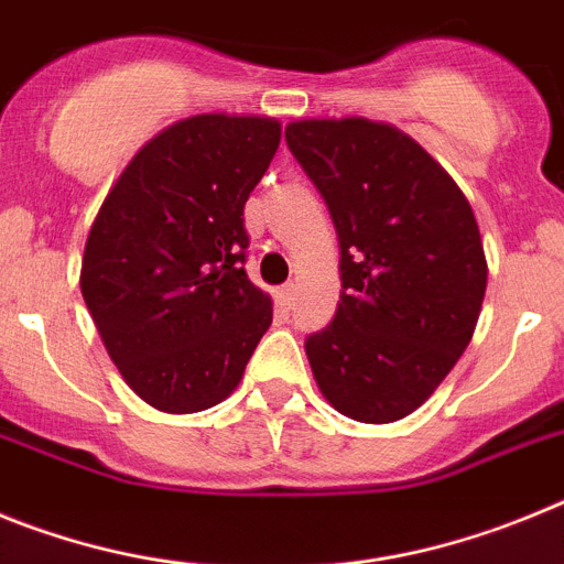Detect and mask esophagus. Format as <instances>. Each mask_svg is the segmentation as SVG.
Returning a JSON list of instances; mask_svg holds the SVG:
<instances>
[{"label":"esophagus","instance_id":"esophagus-1","mask_svg":"<svg viewBox=\"0 0 564 564\" xmlns=\"http://www.w3.org/2000/svg\"><path fill=\"white\" fill-rule=\"evenodd\" d=\"M293 293H296V288H293V282H288V285H282L276 291V302H279V307H291V302H293Z\"/></svg>","mask_w":564,"mask_h":564}]
</instances>
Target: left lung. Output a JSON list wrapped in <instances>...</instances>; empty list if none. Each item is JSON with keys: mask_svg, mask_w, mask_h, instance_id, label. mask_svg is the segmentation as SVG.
<instances>
[{"mask_svg": "<svg viewBox=\"0 0 564 564\" xmlns=\"http://www.w3.org/2000/svg\"><path fill=\"white\" fill-rule=\"evenodd\" d=\"M291 154L325 197L341 248V299L305 350L341 415L415 412L471 341L486 253L475 212L410 134L367 118L296 121Z\"/></svg>", "mask_w": 564, "mask_h": 564, "instance_id": "8db88e82", "label": "left lung"}]
</instances>
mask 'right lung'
<instances>
[{"instance_id":"right-lung-1","label":"right lung","mask_w":564,"mask_h":564,"mask_svg":"<svg viewBox=\"0 0 564 564\" xmlns=\"http://www.w3.org/2000/svg\"><path fill=\"white\" fill-rule=\"evenodd\" d=\"M273 118L194 115L134 154L89 228L82 293L123 381L188 415L234 392L271 296L246 273V200L271 166Z\"/></svg>"}]
</instances>
